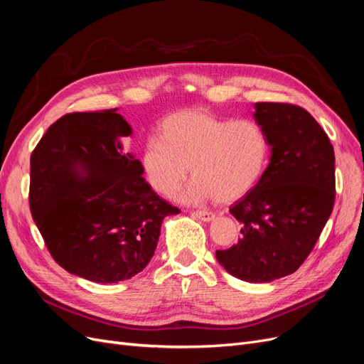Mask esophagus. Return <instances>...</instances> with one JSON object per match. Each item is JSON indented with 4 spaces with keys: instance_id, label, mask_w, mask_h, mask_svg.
<instances>
[{
    "instance_id": "obj_1",
    "label": "esophagus",
    "mask_w": 364,
    "mask_h": 364,
    "mask_svg": "<svg viewBox=\"0 0 364 364\" xmlns=\"http://www.w3.org/2000/svg\"><path fill=\"white\" fill-rule=\"evenodd\" d=\"M196 218L202 220V222H211V220L214 218V214L213 213H208V211H194L191 213Z\"/></svg>"
}]
</instances>
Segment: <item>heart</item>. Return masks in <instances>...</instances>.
Segmentation results:
<instances>
[{
    "mask_svg": "<svg viewBox=\"0 0 364 364\" xmlns=\"http://www.w3.org/2000/svg\"><path fill=\"white\" fill-rule=\"evenodd\" d=\"M269 138L253 119H229L206 111H179L165 118L161 136H149L141 153L146 181L173 197L190 174L186 200L230 203L255 188L269 161Z\"/></svg>",
    "mask_w": 364,
    "mask_h": 364,
    "instance_id": "obj_1",
    "label": "heart"
}]
</instances>
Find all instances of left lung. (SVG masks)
Wrapping results in <instances>:
<instances>
[{"mask_svg": "<svg viewBox=\"0 0 364 364\" xmlns=\"http://www.w3.org/2000/svg\"><path fill=\"white\" fill-rule=\"evenodd\" d=\"M257 123L272 147L255 188L230 206L241 223L238 243L217 250L232 277L270 282L296 272L317 243L336 199L334 149L304 107L255 103Z\"/></svg>", "mask_w": 364, "mask_h": 364, "instance_id": "1", "label": "left lung"}]
</instances>
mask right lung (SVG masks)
<instances>
[{"instance_id":"obj_1","label":"right lung","mask_w":364,"mask_h":364,"mask_svg":"<svg viewBox=\"0 0 364 364\" xmlns=\"http://www.w3.org/2000/svg\"><path fill=\"white\" fill-rule=\"evenodd\" d=\"M117 109L53 123L30 158V209L60 267L87 281L130 279L155 253L162 220L181 209L151 190Z\"/></svg>"}]
</instances>
